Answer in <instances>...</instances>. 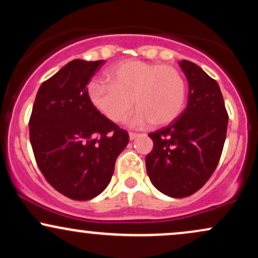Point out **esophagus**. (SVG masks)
<instances>
[{
  "instance_id": "obj_1",
  "label": "esophagus",
  "mask_w": 258,
  "mask_h": 258,
  "mask_svg": "<svg viewBox=\"0 0 258 258\" xmlns=\"http://www.w3.org/2000/svg\"><path fill=\"white\" fill-rule=\"evenodd\" d=\"M128 136H130V139H131V141H133V139H136V138L139 137L138 133H135V132H130Z\"/></svg>"
}]
</instances>
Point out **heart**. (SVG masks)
Returning <instances> with one entry per match:
<instances>
[{"instance_id": "heart-1", "label": "heart", "mask_w": 258, "mask_h": 258, "mask_svg": "<svg viewBox=\"0 0 258 258\" xmlns=\"http://www.w3.org/2000/svg\"><path fill=\"white\" fill-rule=\"evenodd\" d=\"M106 80L91 81L87 93L92 105L112 122L125 120L136 104L139 109L130 126L167 125L184 108L185 81L171 65L125 60L108 69Z\"/></svg>"}]
</instances>
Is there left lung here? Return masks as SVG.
<instances>
[{
	"mask_svg": "<svg viewBox=\"0 0 258 258\" xmlns=\"http://www.w3.org/2000/svg\"><path fill=\"white\" fill-rule=\"evenodd\" d=\"M188 81L184 111L170 125L150 133L154 148L147 173L162 194L185 198L215 172L226 141L228 114L220 86L191 61H179Z\"/></svg>",
	"mask_w": 258,
	"mask_h": 258,
	"instance_id": "1",
	"label": "left lung"
}]
</instances>
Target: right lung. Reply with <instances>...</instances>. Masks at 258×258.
<instances>
[{
    "mask_svg": "<svg viewBox=\"0 0 258 258\" xmlns=\"http://www.w3.org/2000/svg\"><path fill=\"white\" fill-rule=\"evenodd\" d=\"M104 60L74 59L38 88L30 142L38 168L55 190L85 201L108 186L128 133L92 105L87 85Z\"/></svg>",
    "mask_w": 258,
    "mask_h": 258,
    "instance_id": "add662e5",
    "label": "right lung"
}]
</instances>
